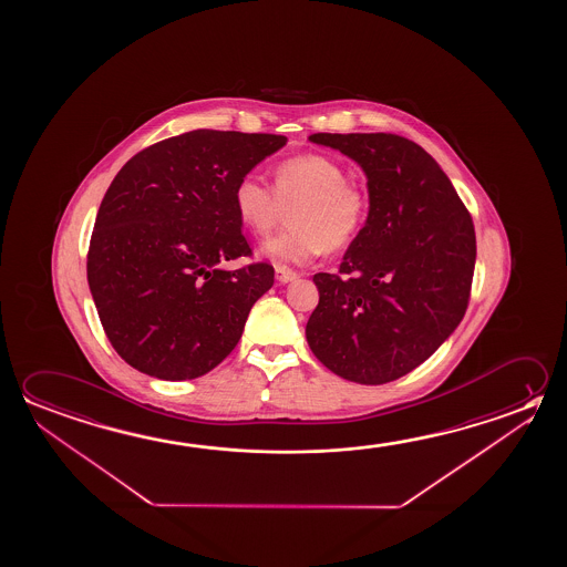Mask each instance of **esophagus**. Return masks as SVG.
I'll return each mask as SVG.
<instances>
[{"instance_id": "esophagus-1", "label": "esophagus", "mask_w": 567, "mask_h": 567, "mask_svg": "<svg viewBox=\"0 0 567 567\" xmlns=\"http://www.w3.org/2000/svg\"><path fill=\"white\" fill-rule=\"evenodd\" d=\"M275 277H277L280 285H287V282H292V280L298 279V272H295L292 269H287V267H277V269H275Z\"/></svg>"}]
</instances>
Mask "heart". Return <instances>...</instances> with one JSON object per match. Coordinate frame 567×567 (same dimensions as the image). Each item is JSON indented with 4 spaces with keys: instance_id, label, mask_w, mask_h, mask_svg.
<instances>
[{
    "instance_id": "1",
    "label": "heart",
    "mask_w": 567,
    "mask_h": 567,
    "mask_svg": "<svg viewBox=\"0 0 567 567\" xmlns=\"http://www.w3.org/2000/svg\"><path fill=\"white\" fill-rule=\"evenodd\" d=\"M233 207L252 235L267 237L288 214L287 231L262 245V257L279 265H302L320 252L342 251L363 231L370 217L368 187L322 154H300L272 169V189L255 174L233 187Z\"/></svg>"
}]
</instances>
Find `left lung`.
I'll list each match as a JSON object with an SVG mask.
<instances>
[{
    "mask_svg": "<svg viewBox=\"0 0 567 567\" xmlns=\"http://www.w3.org/2000/svg\"><path fill=\"white\" fill-rule=\"evenodd\" d=\"M368 176L370 217L336 275H315L316 358L343 380L380 385L425 362L463 320L473 285V217L435 159L398 134H328Z\"/></svg>",
    "mask_w": 567,
    "mask_h": 567,
    "instance_id": "obj_1",
    "label": "left lung"
}]
</instances>
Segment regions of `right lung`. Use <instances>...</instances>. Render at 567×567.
<instances>
[{"instance_id": "1", "label": "right lung", "mask_w": 567, "mask_h": 567, "mask_svg": "<svg viewBox=\"0 0 567 567\" xmlns=\"http://www.w3.org/2000/svg\"><path fill=\"white\" fill-rule=\"evenodd\" d=\"M287 144L279 134L192 131L128 159L94 221L86 277L122 360L159 380H194L224 362L275 282L251 257L233 187Z\"/></svg>"}]
</instances>
